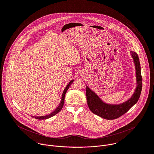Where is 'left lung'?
<instances>
[{
  "instance_id": "left-lung-1",
  "label": "left lung",
  "mask_w": 154,
  "mask_h": 154,
  "mask_svg": "<svg viewBox=\"0 0 154 154\" xmlns=\"http://www.w3.org/2000/svg\"><path fill=\"white\" fill-rule=\"evenodd\" d=\"M136 69L137 88L134 94L128 100L118 105L108 104L103 102L89 87L86 86V100L90 110L95 115L105 119H115L119 118L132 107L138 100L142 90V76L138 56L135 52L130 51Z\"/></svg>"
}]
</instances>
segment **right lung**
I'll list each match as a JSON object with an SVG mask.
<instances>
[{
    "label": "right lung",
    "mask_w": 154,
    "mask_h": 154,
    "mask_svg": "<svg viewBox=\"0 0 154 154\" xmlns=\"http://www.w3.org/2000/svg\"><path fill=\"white\" fill-rule=\"evenodd\" d=\"M73 81H74V80H72L69 83V84L67 85V86L65 88V89L64 90V91H63V94H62L61 102H60L59 105L58 106V107L55 109V110H54L53 112H52L51 113H50V114H49V115H46V116H32V117L35 118V119H40V120H41V119H48V118H50L54 116V115H55L56 114H57L58 112H60L61 110V109H62V108H63V105H64L65 94H66V93L67 90L69 89V86H71V85L72 84V83L73 82Z\"/></svg>",
    "instance_id": "1"
}]
</instances>
